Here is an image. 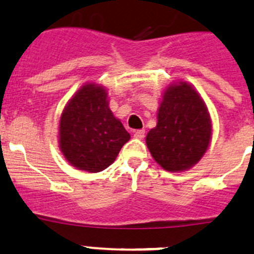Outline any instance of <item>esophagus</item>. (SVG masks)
Segmentation results:
<instances>
[{"label": "esophagus", "instance_id": "34e87169", "mask_svg": "<svg viewBox=\"0 0 254 254\" xmlns=\"http://www.w3.org/2000/svg\"><path fill=\"white\" fill-rule=\"evenodd\" d=\"M145 135V130L144 129H138L134 132V138H137V139H143Z\"/></svg>", "mask_w": 254, "mask_h": 254}]
</instances>
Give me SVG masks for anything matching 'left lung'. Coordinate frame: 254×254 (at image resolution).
I'll return each instance as SVG.
<instances>
[{
    "label": "left lung",
    "mask_w": 254,
    "mask_h": 254,
    "mask_svg": "<svg viewBox=\"0 0 254 254\" xmlns=\"http://www.w3.org/2000/svg\"><path fill=\"white\" fill-rule=\"evenodd\" d=\"M211 140V120L199 93L187 82L165 89L158 124L145 138L154 160L164 170L182 172L194 166Z\"/></svg>",
    "instance_id": "obj_1"
}]
</instances>
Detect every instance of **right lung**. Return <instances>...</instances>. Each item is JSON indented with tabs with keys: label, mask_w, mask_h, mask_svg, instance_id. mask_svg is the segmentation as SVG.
Here are the masks:
<instances>
[{
	"label": "right lung",
	"mask_w": 254,
	"mask_h": 254,
	"mask_svg": "<svg viewBox=\"0 0 254 254\" xmlns=\"http://www.w3.org/2000/svg\"><path fill=\"white\" fill-rule=\"evenodd\" d=\"M129 133L109 108L103 85L87 83L67 103L59 126V144L72 166L100 172L116 160Z\"/></svg>",
	"instance_id": "add662e5"
}]
</instances>
